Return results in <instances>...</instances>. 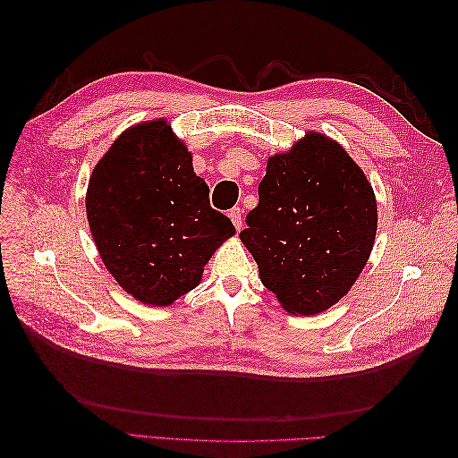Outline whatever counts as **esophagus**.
Masks as SVG:
<instances>
[{
    "label": "esophagus",
    "instance_id": "obj_1",
    "mask_svg": "<svg viewBox=\"0 0 458 458\" xmlns=\"http://www.w3.org/2000/svg\"><path fill=\"white\" fill-rule=\"evenodd\" d=\"M229 217H231V221H233V225H234V229H237V231H241V227H242L241 208H233V210L229 212Z\"/></svg>",
    "mask_w": 458,
    "mask_h": 458
}]
</instances>
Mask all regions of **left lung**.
<instances>
[{
    "label": "left lung",
    "mask_w": 458,
    "mask_h": 458,
    "mask_svg": "<svg viewBox=\"0 0 458 458\" xmlns=\"http://www.w3.org/2000/svg\"><path fill=\"white\" fill-rule=\"evenodd\" d=\"M241 241L261 283L290 313L313 315L348 294L377 237V199L338 143L308 133L275 155Z\"/></svg>",
    "instance_id": "1"
}]
</instances>
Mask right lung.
Here are the masks:
<instances>
[{"label": "right lung", "instance_id": "right-lung-1", "mask_svg": "<svg viewBox=\"0 0 458 458\" xmlns=\"http://www.w3.org/2000/svg\"><path fill=\"white\" fill-rule=\"evenodd\" d=\"M208 195L165 120L123 131L95 165L89 229L106 269L135 300L170 306L200 283L208 259L234 234Z\"/></svg>", "mask_w": 458, "mask_h": 458}]
</instances>
